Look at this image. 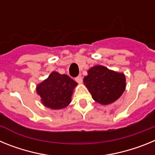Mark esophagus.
Returning a JSON list of instances; mask_svg holds the SVG:
<instances>
[{"label":"esophagus","instance_id":"1","mask_svg":"<svg viewBox=\"0 0 155 155\" xmlns=\"http://www.w3.org/2000/svg\"><path fill=\"white\" fill-rule=\"evenodd\" d=\"M75 81H76L78 83H81V82H82V77L81 76V75L76 77V78H75Z\"/></svg>","mask_w":155,"mask_h":155}]
</instances>
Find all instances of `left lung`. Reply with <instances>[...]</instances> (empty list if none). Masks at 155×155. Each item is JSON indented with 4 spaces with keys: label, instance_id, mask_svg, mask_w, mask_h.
Instances as JSON below:
<instances>
[{
    "label": "left lung",
    "instance_id": "left-lung-1",
    "mask_svg": "<svg viewBox=\"0 0 155 155\" xmlns=\"http://www.w3.org/2000/svg\"><path fill=\"white\" fill-rule=\"evenodd\" d=\"M84 83L95 102L102 105L113 103L124 93L126 78L124 74L110 71L103 66H94L87 71Z\"/></svg>",
    "mask_w": 155,
    "mask_h": 155
}]
</instances>
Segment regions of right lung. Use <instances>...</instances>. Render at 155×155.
Listing matches in <instances>:
<instances>
[{"label":"right lung","mask_w":155,"mask_h":155,"mask_svg":"<svg viewBox=\"0 0 155 155\" xmlns=\"http://www.w3.org/2000/svg\"><path fill=\"white\" fill-rule=\"evenodd\" d=\"M76 85L77 82L69 76L54 71L37 86L36 91L45 106L52 109H61L70 104L74 87Z\"/></svg>","instance_id":"1"}]
</instances>
